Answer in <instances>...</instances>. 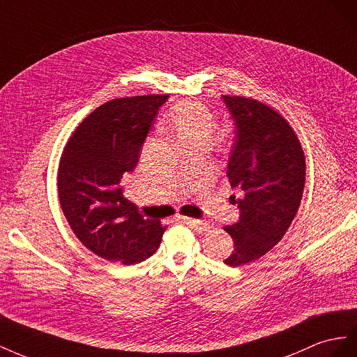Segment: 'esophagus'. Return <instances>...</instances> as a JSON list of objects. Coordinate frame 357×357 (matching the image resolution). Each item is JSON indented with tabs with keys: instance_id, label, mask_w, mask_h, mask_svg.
I'll return each instance as SVG.
<instances>
[{
	"instance_id": "esophagus-1",
	"label": "esophagus",
	"mask_w": 357,
	"mask_h": 357,
	"mask_svg": "<svg viewBox=\"0 0 357 357\" xmlns=\"http://www.w3.org/2000/svg\"><path fill=\"white\" fill-rule=\"evenodd\" d=\"M184 222L188 224V226H190L192 230H196L197 233H205V231H208V230L211 229V226H209L208 222L200 221V220H195V218H187V217H184Z\"/></svg>"
}]
</instances>
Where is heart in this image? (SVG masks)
I'll return each mask as SVG.
<instances>
[{"mask_svg":"<svg viewBox=\"0 0 357 357\" xmlns=\"http://www.w3.org/2000/svg\"><path fill=\"white\" fill-rule=\"evenodd\" d=\"M165 124L175 133L181 145H208L217 130V118L199 101L184 100L170 107Z\"/></svg>","mask_w":357,"mask_h":357,"instance_id":"1","label":"heart"}]
</instances>
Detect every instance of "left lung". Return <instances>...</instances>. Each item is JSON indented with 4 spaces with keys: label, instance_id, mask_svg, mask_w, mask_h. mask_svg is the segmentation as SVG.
Listing matches in <instances>:
<instances>
[{
    "label": "left lung",
    "instance_id": "1",
    "mask_svg": "<svg viewBox=\"0 0 357 357\" xmlns=\"http://www.w3.org/2000/svg\"><path fill=\"white\" fill-rule=\"evenodd\" d=\"M236 126L227 178L239 197L238 222L226 226L235 250L224 260L242 266L272 250L296 217L305 187V155L301 142L277 110L261 101L222 96Z\"/></svg>",
    "mask_w": 357,
    "mask_h": 357
}]
</instances>
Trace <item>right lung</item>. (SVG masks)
Listing matches in <instances>:
<instances>
[{"label":"right lung","instance_id":"1","mask_svg":"<svg viewBox=\"0 0 357 357\" xmlns=\"http://www.w3.org/2000/svg\"><path fill=\"white\" fill-rule=\"evenodd\" d=\"M167 96L116 98L88 115L59 160L61 209L76 238L98 257L122 264L146 260L166 227L140 215L122 196L121 179L136 167L140 148Z\"/></svg>","mask_w":357,"mask_h":357}]
</instances>
